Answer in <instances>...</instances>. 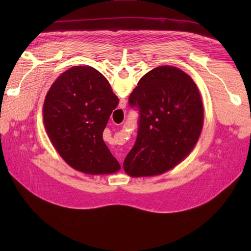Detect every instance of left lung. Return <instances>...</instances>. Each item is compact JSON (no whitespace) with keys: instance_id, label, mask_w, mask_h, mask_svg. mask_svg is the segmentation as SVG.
Segmentation results:
<instances>
[{"instance_id":"left-lung-1","label":"left lung","mask_w":251,"mask_h":251,"mask_svg":"<svg viewBox=\"0 0 251 251\" xmlns=\"http://www.w3.org/2000/svg\"><path fill=\"white\" fill-rule=\"evenodd\" d=\"M138 110V133L124 161L132 177L160 175L191 153L203 126V104L192 77L160 66L140 78L128 97Z\"/></svg>"}]
</instances>
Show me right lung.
Here are the masks:
<instances>
[{
	"instance_id": "obj_1",
	"label": "right lung",
	"mask_w": 251,
	"mask_h": 251,
	"mask_svg": "<svg viewBox=\"0 0 251 251\" xmlns=\"http://www.w3.org/2000/svg\"><path fill=\"white\" fill-rule=\"evenodd\" d=\"M109 81L90 66H76L53 82L44 102V124L64 160L79 172L112 174L120 164L102 139L118 105Z\"/></svg>"
}]
</instances>
